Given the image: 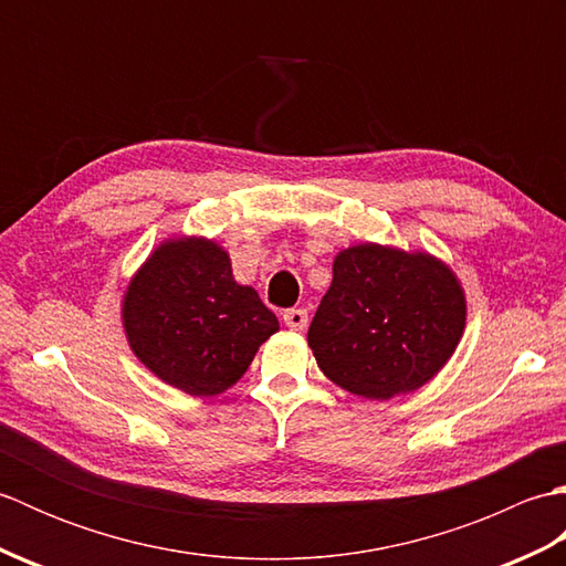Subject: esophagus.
Listing matches in <instances>:
<instances>
[{
	"label": "esophagus",
	"mask_w": 566,
	"mask_h": 566,
	"mask_svg": "<svg viewBox=\"0 0 566 566\" xmlns=\"http://www.w3.org/2000/svg\"><path fill=\"white\" fill-rule=\"evenodd\" d=\"M284 326L290 331H304L308 326L306 308H290L284 311Z\"/></svg>",
	"instance_id": "obj_1"
}]
</instances>
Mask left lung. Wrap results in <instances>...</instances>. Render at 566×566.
<instances>
[{
  "instance_id": "1",
  "label": "left lung",
  "mask_w": 566,
  "mask_h": 566,
  "mask_svg": "<svg viewBox=\"0 0 566 566\" xmlns=\"http://www.w3.org/2000/svg\"><path fill=\"white\" fill-rule=\"evenodd\" d=\"M467 326L460 276L428 250L357 243L333 260V282L308 328L323 375L371 401L411 394L448 365Z\"/></svg>"
}]
</instances>
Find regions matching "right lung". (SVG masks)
<instances>
[{
  "mask_svg": "<svg viewBox=\"0 0 566 566\" xmlns=\"http://www.w3.org/2000/svg\"><path fill=\"white\" fill-rule=\"evenodd\" d=\"M122 323L130 353L160 381L199 399L228 391L280 321L238 284L231 255L203 235H170L126 284Z\"/></svg>",
  "mask_w": 566,
  "mask_h": 566,
  "instance_id": "obj_1",
  "label": "right lung"
}]
</instances>
